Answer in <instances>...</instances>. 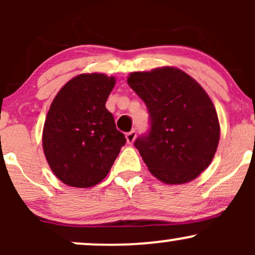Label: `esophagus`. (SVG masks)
Wrapping results in <instances>:
<instances>
[{
  "mask_svg": "<svg viewBox=\"0 0 255 255\" xmlns=\"http://www.w3.org/2000/svg\"><path fill=\"white\" fill-rule=\"evenodd\" d=\"M135 130H130L129 133L126 134V140H127V144H133L134 140H135Z\"/></svg>",
  "mask_w": 255,
  "mask_h": 255,
  "instance_id": "34e87169",
  "label": "esophagus"
}]
</instances>
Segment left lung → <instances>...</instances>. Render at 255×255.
<instances>
[{"label": "left lung", "mask_w": 255, "mask_h": 255, "mask_svg": "<svg viewBox=\"0 0 255 255\" xmlns=\"http://www.w3.org/2000/svg\"><path fill=\"white\" fill-rule=\"evenodd\" d=\"M127 83L150 114V130L134 146L151 174L168 184L197 178L212 162L221 134L209 95L175 67L133 72Z\"/></svg>", "instance_id": "8db88e82"}]
</instances>
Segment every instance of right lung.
I'll list each match as a JSON object with an SVG mask.
<instances>
[{
	"instance_id": "1",
	"label": "right lung",
	"mask_w": 255,
	"mask_h": 255,
	"mask_svg": "<svg viewBox=\"0 0 255 255\" xmlns=\"http://www.w3.org/2000/svg\"><path fill=\"white\" fill-rule=\"evenodd\" d=\"M116 79L80 74L58 91L43 128V150L58 180L87 188L101 182L126 144L105 108Z\"/></svg>"
}]
</instances>
